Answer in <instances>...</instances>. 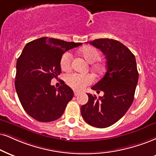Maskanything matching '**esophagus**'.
Instances as JSON below:
<instances>
[{"label": "esophagus", "instance_id": "obj_1", "mask_svg": "<svg viewBox=\"0 0 156 156\" xmlns=\"http://www.w3.org/2000/svg\"><path fill=\"white\" fill-rule=\"evenodd\" d=\"M80 92H77V91H74V96H77L78 95H80Z\"/></svg>", "mask_w": 156, "mask_h": 156}]
</instances>
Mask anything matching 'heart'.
I'll return each instance as SVG.
<instances>
[{
  "label": "heart",
  "mask_w": 156,
  "mask_h": 156,
  "mask_svg": "<svg viewBox=\"0 0 156 156\" xmlns=\"http://www.w3.org/2000/svg\"><path fill=\"white\" fill-rule=\"evenodd\" d=\"M81 53L84 58L90 63H95L101 58V53L97 49L93 47H86L81 51ZM72 53L66 52L62 55L60 60V66L63 71H69L72 67ZM93 69L97 73L103 72V66L100 63L93 65ZM65 81L69 87L76 90H82L87 86L90 85L94 81V76L92 74H78L72 73L68 74L65 76Z\"/></svg>",
  "instance_id": "1"
}]
</instances>
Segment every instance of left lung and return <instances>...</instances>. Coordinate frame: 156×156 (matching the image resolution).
I'll return each mask as SVG.
<instances>
[{"label":"left lung","instance_id":"8db88e82","mask_svg":"<svg viewBox=\"0 0 156 156\" xmlns=\"http://www.w3.org/2000/svg\"><path fill=\"white\" fill-rule=\"evenodd\" d=\"M88 43L104 53L107 69L104 76L92 87L104 95L98 99L87 93L89 100L82 105L81 113L88 124L106 128L122 118L131 106L139 77L137 63L130 50L117 40L101 38Z\"/></svg>","mask_w":156,"mask_h":156}]
</instances>
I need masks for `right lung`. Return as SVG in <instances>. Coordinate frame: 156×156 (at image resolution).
Here are the masks:
<instances>
[{
    "instance_id": "add662e5",
    "label": "right lung",
    "mask_w": 156,
    "mask_h": 156,
    "mask_svg": "<svg viewBox=\"0 0 156 156\" xmlns=\"http://www.w3.org/2000/svg\"><path fill=\"white\" fill-rule=\"evenodd\" d=\"M81 45L44 37L24 46L16 62L15 87L23 108L35 120L50 122L62 116L74 92L64 82L56 89L51 81L61 74L63 53Z\"/></svg>"
}]
</instances>
